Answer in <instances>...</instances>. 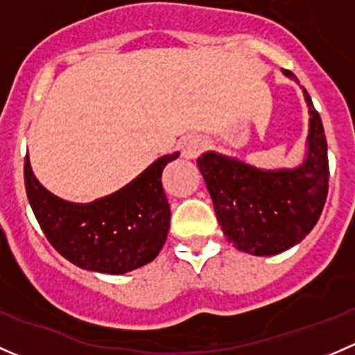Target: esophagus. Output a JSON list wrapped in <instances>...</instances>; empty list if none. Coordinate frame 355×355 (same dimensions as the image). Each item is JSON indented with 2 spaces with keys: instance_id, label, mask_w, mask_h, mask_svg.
I'll use <instances>...</instances> for the list:
<instances>
[{
  "instance_id": "1",
  "label": "esophagus",
  "mask_w": 355,
  "mask_h": 355,
  "mask_svg": "<svg viewBox=\"0 0 355 355\" xmlns=\"http://www.w3.org/2000/svg\"><path fill=\"white\" fill-rule=\"evenodd\" d=\"M204 149V141L200 137H196V135H191V137L184 139L182 142V156L187 157V159H194L198 157Z\"/></svg>"
}]
</instances>
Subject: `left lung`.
<instances>
[{
  "label": "left lung",
  "instance_id": "left-lung-1",
  "mask_svg": "<svg viewBox=\"0 0 355 355\" xmlns=\"http://www.w3.org/2000/svg\"><path fill=\"white\" fill-rule=\"evenodd\" d=\"M284 73L297 80L290 70ZM307 153L302 164L261 170L235 157L209 151L198 166L213 199L225 237L239 250L275 256L299 244L318 223L328 194V149L321 116L311 96Z\"/></svg>",
  "mask_w": 355,
  "mask_h": 355
}]
</instances>
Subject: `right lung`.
I'll return each instance as SVG.
<instances>
[{
    "label": "right lung",
    "mask_w": 355,
    "mask_h": 355,
    "mask_svg": "<svg viewBox=\"0 0 355 355\" xmlns=\"http://www.w3.org/2000/svg\"><path fill=\"white\" fill-rule=\"evenodd\" d=\"M178 153L157 157L120 191L87 204L68 202L42 187L25 156L28 202L49 244L82 270L123 275L151 263L166 242L170 204L161 173Z\"/></svg>",
    "instance_id": "right-lung-1"
}]
</instances>
